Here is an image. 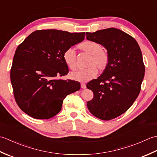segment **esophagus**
I'll return each instance as SVG.
<instances>
[{"instance_id":"obj_1","label":"esophagus","mask_w":157,"mask_h":157,"mask_svg":"<svg viewBox=\"0 0 157 157\" xmlns=\"http://www.w3.org/2000/svg\"><path fill=\"white\" fill-rule=\"evenodd\" d=\"M81 88H83V89H85L86 88V84H84V83H82V84H81Z\"/></svg>"}]
</instances>
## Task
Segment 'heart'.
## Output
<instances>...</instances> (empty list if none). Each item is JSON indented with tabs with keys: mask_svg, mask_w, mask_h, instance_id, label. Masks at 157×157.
<instances>
[{
	"mask_svg": "<svg viewBox=\"0 0 157 157\" xmlns=\"http://www.w3.org/2000/svg\"><path fill=\"white\" fill-rule=\"evenodd\" d=\"M78 48L91 55L88 62L90 67L71 73L70 77L73 79L79 82H88L98 75V68L100 70H105L108 67L109 55L107 52L102 49V46L100 43L94 40H86L80 43ZM63 57L65 64L70 69H76V53L74 49L72 48L67 49L63 53Z\"/></svg>",
	"mask_w": 157,
	"mask_h": 157,
	"instance_id": "obj_1",
	"label": "heart"
}]
</instances>
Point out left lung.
<instances>
[{"label":"left lung","instance_id":"left-lung-1","mask_svg":"<svg viewBox=\"0 0 157 157\" xmlns=\"http://www.w3.org/2000/svg\"><path fill=\"white\" fill-rule=\"evenodd\" d=\"M88 40L100 43L107 50V67L86 87L94 93L87 102L92 114L100 119L111 120L124 113L140 94L145 66L136 40L117 28L86 33Z\"/></svg>","mask_w":157,"mask_h":157}]
</instances>
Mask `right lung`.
<instances>
[{
  "mask_svg": "<svg viewBox=\"0 0 157 157\" xmlns=\"http://www.w3.org/2000/svg\"><path fill=\"white\" fill-rule=\"evenodd\" d=\"M85 32L56 29L32 32L16 49L11 82L19 108L34 119L52 118L61 110L67 96L80 89L79 82L58 79L69 72L63 53L83 41Z\"/></svg>",
  "mask_w": 157,
  "mask_h": 157,
  "instance_id": "obj_1",
  "label": "right lung"
}]
</instances>
